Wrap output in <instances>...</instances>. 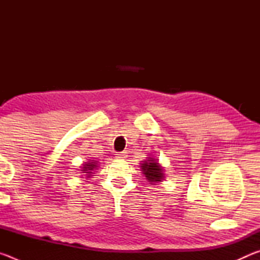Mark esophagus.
Returning <instances> with one entry per match:
<instances>
[{"label": "esophagus", "instance_id": "obj_1", "mask_svg": "<svg viewBox=\"0 0 260 260\" xmlns=\"http://www.w3.org/2000/svg\"><path fill=\"white\" fill-rule=\"evenodd\" d=\"M118 159H124V158L127 157V152L126 151H121V152H117V156H116Z\"/></svg>", "mask_w": 260, "mask_h": 260}]
</instances>
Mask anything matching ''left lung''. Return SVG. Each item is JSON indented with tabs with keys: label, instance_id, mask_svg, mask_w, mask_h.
<instances>
[{
	"label": "left lung",
	"instance_id": "obj_1",
	"mask_svg": "<svg viewBox=\"0 0 260 260\" xmlns=\"http://www.w3.org/2000/svg\"><path fill=\"white\" fill-rule=\"evenodd\" d=\"M141 170L146 175V179L151 183H157L164 179L162 167L155 158L149 157L148 160H144L143 164H141Z\"/></svg>",
	"mask_w": 260,
	"mask_h": 260
}]
</instances>
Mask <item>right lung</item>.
Masks as SVG:
<instances>
[{"mask_svg":"<svg viewBox=\"0 0 260 260\" xmlns=\"http://www.w3.org/2000/svg\"><path fill=\"white\" fill-rule=\"evenodd\" d=\"M98 164H99V161L91 160V159L86 161L85 165H83V167H82V170H81V171H83L82 173H86V177L90 178L91 175L94 174V170L98 169V166H99Z\"/></svg>","mask_w":260,"mask_h":260,"instance_id":"obj_1","label":"right lung"}]
</instances>
